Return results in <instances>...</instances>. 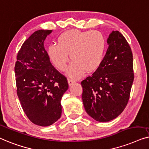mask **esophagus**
<instances>
[{"mask_svg": "<svg viewBox=\"0 0 149 149\" xmlns=\"http://www.w3.org/2000/svg\"><path fill=\"white\" fill-rule=\"evenodd\" d=\"M75 82V80L73 79H68V84H69V86H72V84H74Z\"/></svg>", "mask_w": 149, "mask_h": 149, "instance_id": "esophagus-1", "label": "esophagus"}]
</instances>
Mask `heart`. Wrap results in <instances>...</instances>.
Wrapping results in <instances>:
<instances>
[{
  "instance_id": "1",
  "label": "heart",
  "mask_w": 149,
  "mask_h": 149,
  "mask_svg": "<svg viewBox=\"0 0 149 149\" xmlns=\"http://www.w3.org/2000/svg\"><path fill=\"white\" fill-rule=\"evenodd\" d=\"M58 45L48 48V56L54 66L64 71L71 59L68 74L79 77L84 71L91 73L99 68L103 61L106 49V40L102 32L97 30L67 31L58 37Z\"/></svg>"
}]
</instances>
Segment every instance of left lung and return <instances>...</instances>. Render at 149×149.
<instances>
[{
    "instance_id": "obj_1",
    "label": "left lung",
    "mask_w": 149,
    "mask_h": 149,
    "mask_svg": "<svg viewBox=\"0 0 149 149\" xmlns=\"http://www.w3.org/2000/svg\"><path fill=\"white\" fill-rule=\"evenodd\" d=\"M101 65L81 81L86 111L100 122L118 117L128 102L134 81L133 55L124 36L113 31Z\"/></svg>"
}]
</instances>
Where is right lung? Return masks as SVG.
I'll return each instance as SVG.
<instances>
[{
    "label": "right lung",
    "mask_w": 149,
    "mask_h": 149,
    "mask_svg": "<svg viewBox=\"0 0 149 149\" xmlns=\"http://www.w3.org/2000/svg\"><path fill=\"white\" fill-rule=\"evenodd\" d=\"M52 30L33 32L17 55L15 74L21 105L36 125L49 126L61 116V100L69 85L67 77L50 61L44 41Z\"/></svg>",
    "instance_id": "obj_1"
}]
</instances>
